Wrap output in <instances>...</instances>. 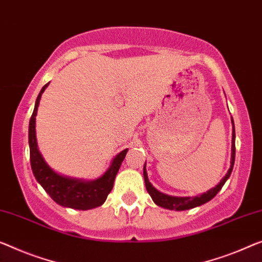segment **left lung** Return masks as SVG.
<instances>
[{
  "instance_id": "obj_1",
  "label": "left lung",
  "mask_w": 262,
  "mask_h": 262,
  "mask_svg": "<svg viewBox=\"0 0 262 262\" xmlns=\"http://www.w3.org/2000/svg\"><path fill=\"white\" fill-rule=\"evenodd\" d=\"M232 123H233V135H232V160H231V168L228 169L227 174L222 178V180L219 182V185H216L214 188L209 189L207 193H204L201 195H198V196L194 198H178V196H170V195L163 194L161 192H159L158 189L154 188L153 185L148 180V175L146 171V163L143 166V178H144V183H146V189L147 192L149 193V195L153 199V201L156 205L160 207H163V208L167 209H171V210H186V209H190L194 208V207L201 206L208 202L209 200L215 196V195L219 193V190L222 188V186L225 185V182L228 180V178L231 177V173L233 170V166H234V160H235V129H234V122L232 119Z\"/></svg>"
}]
</instances>
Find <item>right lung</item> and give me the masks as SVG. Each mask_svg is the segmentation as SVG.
<instances>
[{
	"label": "right lung",
	"instance_id": "obj_1",
	"mask_svg": "<svg viewBox=\"0 0 262 262\" xmlns=\"http://www.w3.org/2000/svg\"><path fill=\"white\" fill-rule=\"evenodd\" d=\"M48 84L49 83L43 85V88L38 94L36 102H35L34 112L29 121L28 136L31 170H33L34 177L37 182L43 187V189L56 204L81 210L95 208V207L101 206L106 201L108 194L113 189L115 177L118 174L121 163H122L128 149H124L116 155L106 173L94 181L77 180V179L62 177V175L55 173L47 165L43 156L38 150L36 132H35V120H36L37 107L38 103H40L42 93L45 92Z\"/></svg>",
	"mask_w": 262,
	"mask_h": 262
}]
</instances>
